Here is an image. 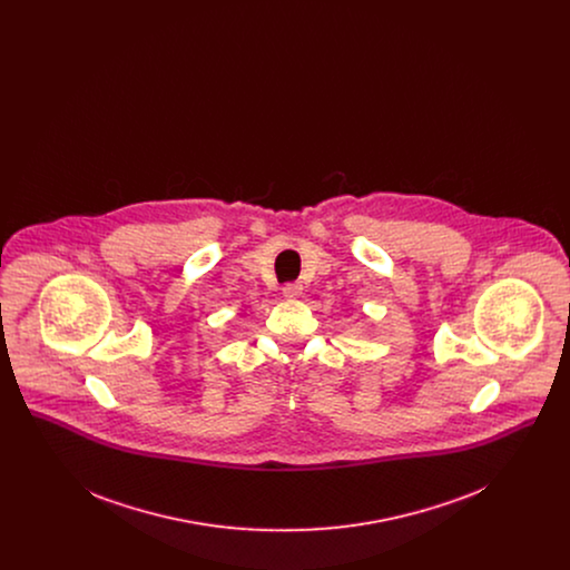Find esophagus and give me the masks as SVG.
I'll return each mask as SVG.
<instances>
[{"instance_id": "obj_1", "label": "esophagus", "mask_w": 570, "mask_h": 570, "mask_svg": "<svg viewBox=\"0 0 570 570\" xmlns=\"http://www.w3.org/2000/svg\"><path fill=\"white\" fill-rule=\"evenodd\" d=\"M282 293H284V297L286 298H298L301 297V293H303V284H298V282H291V284H284Z\"/></svg>"}]
</instances>
